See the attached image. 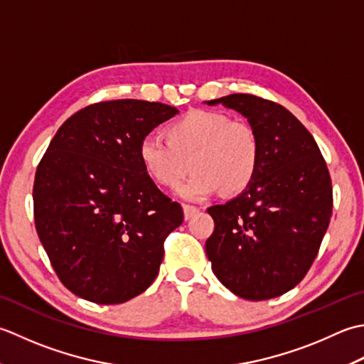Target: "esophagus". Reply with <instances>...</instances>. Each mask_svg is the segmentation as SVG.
<instances>
[{
	"label": "esophagus",
	"mask_w": 364,
	"mask_h": 364,
	"mask_svg": "<svg viewBox=\"0 0 364 364\" xmlns=\"http://www.w3.org/2000/svg\"><path fill=\"white\" fill-rule=\"evenodd\" d=\"M196 213H199V207L188 205V204H185V205H183V217H185V220H190V218H193V217H195Z\"/></svg>",
	"instance_id": "34e87169"
}]
</instances>
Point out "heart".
<instances>
[{
  "label": "heart",
  "instance_id": "heart-1",
  "mask_svg": "<svg viewBox=\"0 0 364 364\" xmlns=\"http://www.w3.org/2000/svg\"><path fill=\"white\" fill-rule=\"evenodd\" d=\"M165 136L139 141V165L160 187L177 188L190 161L195 174L179 190L187 201H203L220 188L229 195L247 190L261 166L257 132L221 111L191 109L166 125Z\"/></svg>",
  "mask_w": 364,
  "mask_h": 364
}]
</instances>
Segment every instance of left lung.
<instances>
[{
    "label": "left lung",
    "instance_id": "1",
    "mask_svg": "<svg viewBox=\"0 0 364 364\" xmlns=\"http://www.w3.org/2000/svg\"><path fill=\"white\" fill-rule=\"evenodd\" d=\"M235 109L261 139V166L239 196L207 209L215 221L205 255L221 284L269 300L305 278L331 218L330 173L313 135L283 105L251 94L205 102Z\"/></svg>",
    "mask_w": 364,
    "mask_h": 364
}]
</instances>
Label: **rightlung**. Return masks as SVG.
<instances>
[{
    "label": "right lung",
    "mask_w": 364,
    "mask_h": 364,
    "mask_svg": "<svg viewBox=\"0 0 364 364\" xmlns=\"http://www.w3.org/2000/svg\"><path fill=\"white\" fill-rule=\"evenodd\" d=\"M179 111L160 102H99L77 111L37 166V235L61 283L81 299L117 305L157 278L163 242L183 212L146 176L138 144Z\"/></svg>",
    "instance_id": "1"
}]
</instances>
